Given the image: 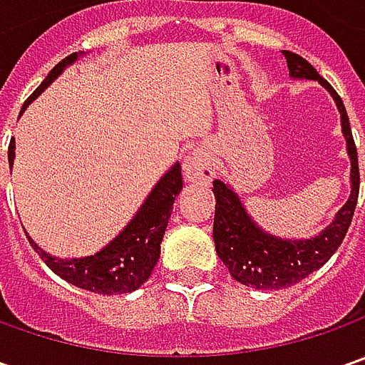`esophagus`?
<instances>
[{"label": "esophagus", "instance_id": "34e87169", "mask_svg": "<svg viewBox=\"0 0 365 365\" xmlns=\"http://www.w3.org/2000/svg\"><path fill=\"white\" fill-rule=\"evenodd\" d=\"M185 176L190 182H207L215 176V168H213V158L209 154V150L205 148H197L192 150L187 160L182 164Z\"/></svg>", "mask_w": 365, "mask_h": 365}]
</instances>
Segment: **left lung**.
Returning a JSON list of instances; mask_svg holds the SVG:
<instances>
[{"mask_svg":"<svg viewBox=\"0 0 365 365\" xmlns=\"http://www.w3.org/2000/svg\"><path fill=\"white\" fill-rule=\"evenodd\" d=\"M290 75L297 78L319 81L333 95L341 113V128L347 140V154L351 158V195L347 203L339 209L335 221L323 233L304 242H287L264 233L256 223L247 217L237 195L221 180L213 182L215 192V219H213V240L221 262L237 282L252 288H287L301 282L311 272L319 270L341 245L345 233L351 225L354 211L359 195V166L358 148L351 135L349 118L344 101L337 91L307 63L302 56L282 50Z\"/></svg>","mask_w":365,"mask_h":365,"instance_id":"1","label":"left lung"}]
</instances>
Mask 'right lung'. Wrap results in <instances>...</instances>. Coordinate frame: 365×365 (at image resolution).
Listing matches in <instances>:
<instances>
[{
  "label": "right lung",
  "instance_id": "right-lung-1",
  "mask_svg": "<svg viewBox=\"0 0 365 365\" xmlns=\"http://www.w3.org/2000/svg\"><path fill=\"white\" fill-rule=\"evenodd\" d=\"M75 58H77V54H71L56 64L48 73V77L40 83V87L28 97V101L24 103L21 109H26V106L44 91L50 83L63 73L64 66L73 63ZM14 148L16 144L11 140L9 148H7L9 164L14 162V154H16ZM180 189H182V175H180V166L175 164L150 192L146 203L142 205V209L130 221V225L99 254L89 256V258H52L46 252H42L30 237L28 240L34 245L36 252L40 254V258L46 262L50 270L58 274L66 282L97 292V294L132 292L140 284L146 282L156 262L160 258L162 235L166 232L168 217L173 213V205H175L176 195L180 192Z\"/></svg>",
  "mask_w": 365,
  "mask_h": 365
}]
</instances>
